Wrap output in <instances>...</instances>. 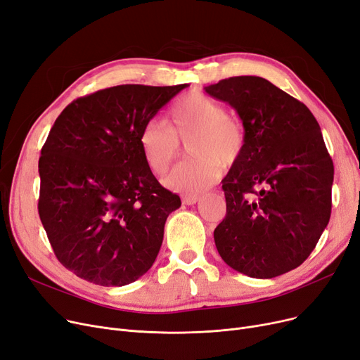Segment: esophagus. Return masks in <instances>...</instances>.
Wrapping results in <instances>:
<instances>
[{
  "label": "esophagus",
  "instance_id": "esophagus-1",
  "mask_svg": "<svg viewBox=\"0 0 360 360\" xmlns=\"http://www.w3.org/2000/svg\"><path fill=\"white\" fill-rule=\"evenodd\" d=\"M198 200H200V195H197V194H194V195H184L182 197V202H184V205H186V206L195 205Z\"/></svg>",
  "mask_w": 360,
  "mask_h": 360
}]
</instances>
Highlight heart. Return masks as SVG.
Wrapping results in <instances>:
<instances>
[{
    "label": "heart",
    "mask_w": 360,
    "mask_h": 360,
    "mask_svg": "<svg viewBox=\"0 0 360 360\" xmlns=\"http://www.w3.org/2000/svg\"><path fill=\"white\" fill-rule=\"evenodd\" d=\"M167 124L160 120L146 123L139 132V147L147 166L162 175L179 155V141L186 143L193 159L172 169L165 185L185 195H194L212 186L222 175V165L236 163L245 148L243 123L226 115L222 103L190 94L170 108Z\"/></svg>",
    "instance_id": "1"
}]
</instances>
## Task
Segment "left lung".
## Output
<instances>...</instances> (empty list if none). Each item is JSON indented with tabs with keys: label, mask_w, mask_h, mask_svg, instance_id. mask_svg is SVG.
Segmentation results:
<instances>
[{
	"label": "left lung",
	"mask_w": 360,
	"mask_h": 360,
	"mask_svg": "<svg viewBox=\"0 0 360 360\" xmlns=\"http://www.w3.org/2000/svg\"><path fill=\"white\" fill-rule=\"evenodd\" d=\"M237 110L245 148L222 181L226 216L213 232L224 262L252 278L295 269L331 216L334 165L309 108L259 76L206 86Z\"/></svg>",
	"instance_id": "1"
}]
</instances>
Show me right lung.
Returning <instances> with one entry per match:
<instances>
[{
	"mask_svg": "<svg viewBox=\"0 0 360 360\" xmlns=\"http://www.w3.org/2000/svg\"><path fill=\"white\" fill-rule=\"evenodd\" d=\"M185 86L105 88L56 119L38 163V212L56 257L76 276L122 287L153 266L181 198L155 179L138 138Z\"/></svg>",
	"mask_w": 360,
	"mask_h": 360,
	"instance_id": "1",
	"label": "right lung"
}]
</instances>
